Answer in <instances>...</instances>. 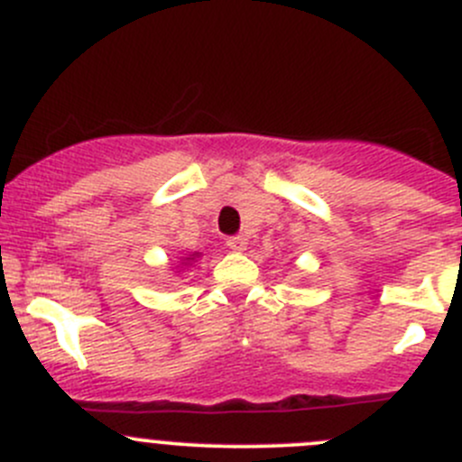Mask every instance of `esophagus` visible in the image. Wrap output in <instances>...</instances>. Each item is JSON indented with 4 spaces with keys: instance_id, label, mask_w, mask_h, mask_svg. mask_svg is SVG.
I'll return each mask as SVG.
<instances>
[{
    "instance_id": "1",
    "label": "esophagus",
    "mask_w": 462,
    "mask_h": 462,
    "mask_svg": "<svg viewBox=\"0 0 462 462\" xmlns=\"http://www.w3.org/2000/svg\"><path fill=\"white\" fill-rule=\"evenodd\" d=\"M227 248L235 250V253H244L245 248H248V239H245L244 235H235V236H227Z\"/></svg>"
}]
</instances>
